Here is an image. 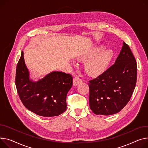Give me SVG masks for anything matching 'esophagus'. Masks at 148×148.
I'll use <instances>...</instances> for the list:
<instances>
[{"label": "esophagus", "mask_w": 148, "mask_h": 148, "mask_svg": "<svg viewBox=\"0 0 148 148\" xmlns=\"http://www.w3.org/2000/svg\"><path fill=\"white\" fill-rule=\"evenodd\" d=\"M82 82V80L78 77H75L73 79V85L76 86Z\"/></svg>", "instance_id": "esophagus-1"}]
</instances>
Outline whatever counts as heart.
<instances>
[{"label":"heart","instance_id":"1","mask_svg":"<svg viewBox=\"0 0 148 148\" xmlns=\"http://www.w3.org/2000/svg\"><path fill=\"white\" fill-rule=\"evenodd\" d=\"M103 47H100L93 50L90 53L82 58V60H88L85 65L86 72L90 75L97 76L102 74L111 62L114 53L110 49L103 51Z\"/></svg>","mask_w":148,"mask_h":148}]
</instances>
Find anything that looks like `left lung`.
I'll use <instances>...</instances> for the list:
<instances>
[{
    "instance_id": "1",
    "label": "left lung",
    "mask_w": 148,
    "mask_h": 148,
    "mask_svg": "<svg viewBox=\"0 0 148 148\" xmlns=\"http://www.w3.org/2000/svg\"><path fill=\"white\" fill-rule=\"evenodd\" d=\"M137 64L125 42L114 65L89 81V105L96 115L120 112L130 101L136 84Z\"/></svg>"
}]
</instances>
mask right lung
I'll list each match as a JSON object with an SVG mask.
<instances>
[{
    "instance_id": "right-lung-1",
    "label": "right lung",
    "mask_w": 148,
    "mask_h": 148,
    "mask_svg": "<svg viewBox=\"0 0 148 148\" xmlns=\"http://www.w3.org/2000/svg\"><path fill=\"white\" fill-rule=\"evenodd\" d=\"M15 85L27 109L38 115L51 117L66 110V95L72 87L73 77L70 74L53 71L37 82L32 81L22 51L16 66Z\"/></svg>"
}]
</instances>
